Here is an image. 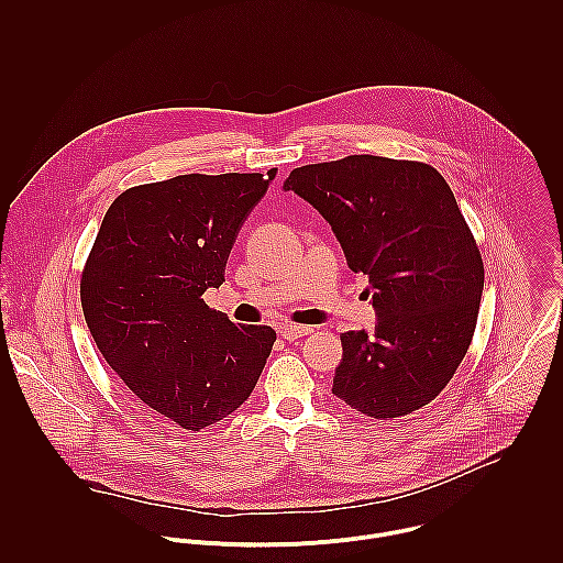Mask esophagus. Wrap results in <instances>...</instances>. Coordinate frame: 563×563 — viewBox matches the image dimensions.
<instances>
[{
	"label": "esophagus",
	"instance_id": "34e87169",
	"mask_svg": "<svg viewBox=\"0 0 563 563\" xmlns=\"http://www.w3.org/2000/svg\"><path fill=\"white\" fill-rule=\"evenodd\" d=\"M312 331H314L312 327H308V324H295V322H286V324L279 327V335H282L284 340H297V338H303V335H308V333H312Z\"/></svg>",
	"mask_w": 563,
	"mask_h": 563
}]
</instances>
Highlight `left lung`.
Instances as JSON below:
<instances>
[{"instance_id": "8db88e82", "label": "left lung", "mask_w": 563, "mask_h": 563, "mask_svg": "<svg viewBox=\"0 0 563 563\" xmlns=\"http://www.w3.org/2000/svg\"><path fill=\"white\" fill-rule=\"evenodd\" d=\"M329 221L351 271L373 288V331H346L331 393L377 420L433 401L479 317L483 260L446 179L424 162L346 156L284 184Z\"/></svg>"}]
</instances>
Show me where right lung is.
Masks as SVG:
<instances>
[{
	"instance_id": "right-lung-1",
	"label": "right lung",
	"mask_w": 563,
	"mask_h": 563,
	"mask_svg": "<svg viewBox=\"0 0 563 563\" xmlns=\"http://www.w3.org/2000/svg\"><path fill=\"white\" fill-rule=\"evenodd\" d=\"M275 173L132 186L86 257L81 310L97 349L156 418L186 431L236 411L277 340L268 324H234L201 299L225 282L239 230Z\"/></svg>"
}]
</instances>
